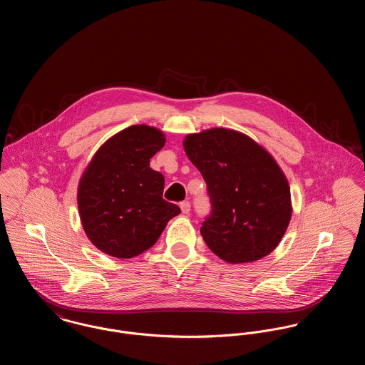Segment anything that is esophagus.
Returning a JSON list of instances; mask_svg holds the SVG:
<instances>
[{
	"mask_svg": "<svg viewBox=\"0 0 365 365\" xmlns=\"http://www.w3.org/2000/svg\"><path fill=\"white\" fill-rule=\"evenodd\" d=\"M190 208L191 205L189 201H183V202L180 204V209H182V212H183V213H186V215L190 212Z\"/></svg>",
	"mask_w": 365,
	"mask_h": 365,
	"instance_id": "34e87169",
	"label": "esophagus"
}]
</instances>
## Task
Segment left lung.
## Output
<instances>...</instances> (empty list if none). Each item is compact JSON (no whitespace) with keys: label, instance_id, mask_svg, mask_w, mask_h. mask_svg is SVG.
<instances>
[{"label":"left lung","instance_id":"left-lung-1","mask_svg":"<svg viewBox=\"0 0 365 365\" xmlns=\"http://www.w3.org/2000/svg\"><path fill=\"white\" fill-rule=\"evenodd\" d=\"M183 146L208 187L212 209L201 235L209 249L231 264L269 255L292 217L290 187L277 161L253 139L227 128L190 134Z\"/></svg>","mask_w":365,"mask_h":365}]
</instances>
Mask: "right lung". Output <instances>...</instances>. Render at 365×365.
I'll list each match as a JSON object with an SVG mask.
<instances>
[{
  "label": "right lung",
  "mask_w": 365,
  "mask_h": 365,
  "mask_svg": "<svg viewBox=\"0 0 365 365\" xmlns=\"http://www.w3.org/2000/svg\"><path fill=\"white\" fill-rule=\"evenodd\" d=\"M164 134L131 125L108 139L79 182L78 208L88 240L118 259L152 247L180 208L163 198L164 176L149 167Z\"/></svg>",
  "instance_id": "obj_1"
}]
</instances>
